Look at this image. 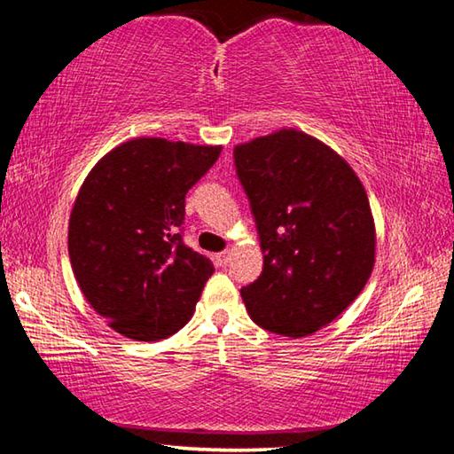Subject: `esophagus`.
<instances>
[{
  "mask_svg": "<svg viewBox=\"0 0 454 454\" xmlns=\"http://www.w3.org/2000/svg\"><path fill=\"white\" fill-rule=\"evenodd\" d=\"M230 262V252H220V254H216V264L218 266H226Z\"/></svg>",
  "mask_w": 454,
  "mask_h": 454,
  "instance_id": "1",
  "label": "esophagus"
}]
</instances>
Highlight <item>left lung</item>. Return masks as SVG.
I'll return each mask as SVG.
<instances>
[{
	"label": "left lung",
	"instance_id": "left-lung-1",
	"mask_svg": "<svg viewBox=\"0 0 454 454\" xmlns=\"http://www.w3.org/2000/svg\"><path fill=\"white\" fill-rule=\"evenodd\" d=\"M234 164L264 254L260 278L240 290L246 310L274 334H314L372 274L376 228L363 182L340 153L294 128L238 144Z\"/></svg>",
	"mask_w": 454,
	"mask_h": 454
}]
</instances>
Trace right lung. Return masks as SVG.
Returning a JSON list of instances; mask_svg holds the SVG:
<instances>
[{
  "label": "right lung",
  "instance_id": "add662e5",
  "mask_svg": "<svg viewBox=\"0 0 454 454\" xmlns=\"http://www.w3.org/2000/svg\"><path fill=\"white\" fill-rule=\"evenodd\" d=\"M222 145L134 137L91 168L75 196L67 252L78 286L107 326L132 340L172 336L214 272L182 240L186 194Z\"/></svg>",
  "mask_w": 454,
  "mask_h": 454
}]
</instances>
